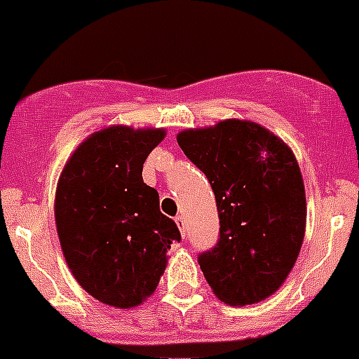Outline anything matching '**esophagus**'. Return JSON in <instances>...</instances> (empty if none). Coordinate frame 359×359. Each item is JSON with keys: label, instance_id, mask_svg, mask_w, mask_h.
<instances>
[{"label": "esophagus", "instance_id": "obj_1", "mask_svg": "<svg viewBox=\"0 0 359 359\" xmlns=\"http://www.w3.org/2000/svg\"><path fill=\"white\" fill-rule=\"evenodd\" d=\"M174 222H176V226L180 228V231H182L183 236H185V217L177 215L176 219H174Z\"/></svg>", "mask_w": 359, "mask_h": 359}]
</instances>
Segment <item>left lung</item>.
<instances>
[{"label": "left lung", "instance_id": "left-lung-1", "mask_svg": "<svg viewBox=\"0 0 359 359\" xmlns=\"http://www.w3.org/2000/svg\"><path fill=\"white\" fill-rule=\"evenodd\" d=\"M176 140L215 194L220 238L199 256L210 288L231 306L265 301L294 269L306 231V192L294 151L245 119L189 128Z\"/></svg>", "mask_w": 359, "mask_h": 359}]
</instances>
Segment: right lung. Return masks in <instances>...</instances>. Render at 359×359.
I'll return each mask as SVG.
<instances>
[{
	"label": "right lung",
	"mask_w": 359,
	"mask_h": 359,
	"mask_svg": "<svg viewBox=\"0 0 359 359\" xmlns=\"http://www.w3.org/2000/svg\"><path fill=\"white\" fill-rule=\"evenodd\" d=\"M163 128L111 124L72 151L58 177L55 222L69 271L108 306L130 310L156 290L170 244L182 238L142 180Z\"/></svg>",
	"instance_id": "add662e5"
}]
</instances>
